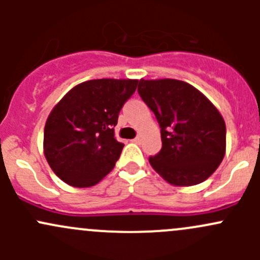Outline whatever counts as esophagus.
Returning <instances> with one entry per match:
<instances>
[{"mask_svg":"<svg viewBox=\"0 0 260 260\" xmlns=\"http://www.w3.org/2000/svg\"><path fill=\"white\" fill-rule=\"evenodd\" d=\"M141 141V136H137V137L136 138H133L132 140V142H135V143H138Z\"/></svg>","mask_w":260,"mask_h":260,"instance_id":"1","label":"esophagus"}]
</instances>
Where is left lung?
Instances as JSON below:
<instances>
[{
	"label": "left lung",
	"mask_w": 260,
	"mask_h": 260,
	"mask_svg": "<svg viewBox=\"0 0 260 260\" xmlns=\"http://www.w3.org/2000/svg\"><path fill=\"white\" fill-rule=\"evenodd\" d=\"M138 94L161 128V151L148 158L154 171L175 186L198 185L211 176L226 147V127L214 104L176 79H141Z\"/></svg>",
	"instance_id": "left-lung-1"
}]
</instances>
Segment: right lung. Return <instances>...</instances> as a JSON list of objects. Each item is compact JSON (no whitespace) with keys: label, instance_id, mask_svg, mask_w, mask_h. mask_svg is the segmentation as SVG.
Listing matches in <instances>:
<instances>
[{"label":"right lung","instance_id":"right-lung-1","mask_svg":"<svg viewBox=\"0 0 260 260\" xmlns=\"http://www.w3.org/2000/svg\"><path fill=\"white\" fill-rule=\"evenodd\" d=\"M137 84L84 81L54 107L44 129V153L57 177L74 187H89L113 170L124 147L114 138V127Z\"/></svg>","mask_w":260,"mask_h":260}]
</instances>
